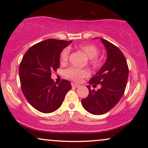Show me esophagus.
Instances as JSON below:
<instances>
[{"label":"esophagus","mask_w":148,"mask_h":148,"mask_svg":"<svg viewBox=\"0 0 148 148\" xmlns=\"http://www.w3.org/2000/svg\"><path fill=\"white\" fill-rule=\"evenodd\" d=\"M72 87L77 88V87H79L80 85H78V84H72Z\"/></svg>","instance_id":"obj_1"}]
</instances>
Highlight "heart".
<instances>
[{
    "label": "heart",
    "instance_id": "b5f03b06",
    "mask_svg": "<svg viewBox=\"0 0 148 148\" xmlns=\"http://www.w3.org/2000/svg\"><path fill=\"white\" fill-rule=\"evenodd\" d=\"M78 48L83 52L87 57L89 59L90 64L93 68H97L100 66V62L97 58L98 55L99 50L98 48L95 45L91 44H82L78 46ZM69 55H70V49L68 48H65L60 53V61L61 63L65 64L68 60ZM90 72L87 70H83L74 67H71L67 69L65 72V75L69 79L75 82H79L82 78L87 77L89 76Z\"/></svg>",
    "mask_w": 148,
    "mask_h": 148
}]
</instances>
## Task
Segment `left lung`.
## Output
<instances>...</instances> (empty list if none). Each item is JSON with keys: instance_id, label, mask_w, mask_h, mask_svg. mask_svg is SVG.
Masks as SVG:
<instances>
[{"instance_id": "8db88e82", "label": "left lung", "mask_w": 148, "mask_h": 148, "mask_svg": "<svg viewBox=\"0 0 148 148\" xmlns=\"http://www.w3.org/2000/svg\"><path fill=\"white\" fill-rule=\"evenodd\" d=\"M107 54L106 62L89 80V84L100 89L91 90L87 85L89 95L81 100L86 111L93 115H102L112 109L119 102L126 87L128 67L124 55L117 46L100 38Z\"/></svg>"}]
</instances>
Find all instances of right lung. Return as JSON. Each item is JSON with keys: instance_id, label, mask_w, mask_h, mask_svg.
I'll list each match as a JSON object with an SVG mask.
<instances>
[{"instance_id": "1", "label": "right lung", "mask_w": 148, "mask_h": 148, "mask_svg": "<svg viewBox=\"0 0 148 148\" xmlns=\"http://www.w3.org/2000/svg\"><path fill=\"white\" fill-rule=\"evenodd\" d=\"M72 42L48 39L31 46L22 58L19 67L22 91L37 111H55L72 88L68 80L63 79L56 85L50 77L60 66L61 52Z\"/></svg>"}]
</instances>
